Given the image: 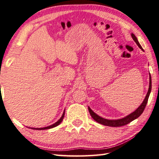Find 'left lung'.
<instances>
[{"mask_svg": "<svg viewBox=\"0 0 159 159\" xmlns=\"http://www.w3.org/2000/svg\"><path fill=\"white\" fill-rule=\"evenodd\" d=\"M131 37H132L133 39L134 40V41L136 43V44L138 45L140 49L142 50H143V48L140 46V44L139 43V41H138L137 38L136 37V36L134 35L133 33L131 34ZM151 89H152V79H151V75L149 74V89L148 91V93H147L146 96L143 100V103L140 104V107L138 108V109L134 111V112H132L131 113H130L129 115L127 116L126 117H125L121 119H118V120H107L105 118H102V117L99 116L98 115H97L96 113H94L93 111L91 110V108L89 107V111L91 114V117L93 118V119H94L95 121L98 123H100L101 125H106V126H109V127H121V126H124V125H126L127 124L129 123L131 121H133L134 120H135L136 118H139V117L142 114L143 111L145 110V108L146 107V104L148 103V98L149 96V94H150L151 92Z\"/></svg>", "mask_w": 159, "mask_h": 159, "instance_id": "left-lung-1", "label": "left lung"}]
</instances>
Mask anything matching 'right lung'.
<instances>
[{"label":"right lung","instance_id":"obj_1","mask_svg":"<svg viewBox=\"0 0 159 159\" xmlns=\"http://www.w3.org/2000/svg\"><path fill=\"white\" fill-rule=\"evenodd\" d=\"M64 115H65V110H64V113H63V114H62L61 117L60 118V119H59L57 122H56L55 124H53L52 125H50V126L46 127H43V128H31V129H37V130H43V129H51V128H53V127H55L57 126V125H59V124H60L61 122H62L63 119H64Z\"/></svg>","mask_w":159,"mask_h":159}]
</instances>
